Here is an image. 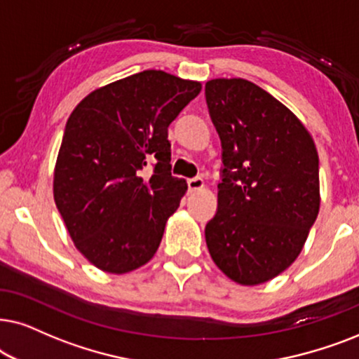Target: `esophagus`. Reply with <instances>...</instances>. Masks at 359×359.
<instances>
[{
    "label": "esophagus",
    "mask_w": 359,
    "mask_h": 359,
    "mask_svg": "<svg viewBox=\"0 0 359 359\" xmlns=\"http://www.w3.org/2000/svg\"><path fill=\"white\" fill-rule=\"evenodd\" d=\"M187 184H189L190 192H197V190H202L205 187L203 179H200V177H194V179H189Z\"/></svg>",
    "instance_id": "1"
}]
</instances>
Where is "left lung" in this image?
<instances>
[{
    "instance_id": "1",
    "label": "left lung",
    "mask_w": 359,
    "mask_h": 359,
    "mask_svg": "<svg viewBox=\"0 0 359 359\" xmlns=\"http://www.w3.org/2000/svg\"><path fill=\"white\" fill-rule=\"evenodd\" d=\"M205 97L223 149L210 256L235 283L264 284L297 259L317 219V147L285 104L245 79L208 80Z\"/></svg>"
}]
</instances>
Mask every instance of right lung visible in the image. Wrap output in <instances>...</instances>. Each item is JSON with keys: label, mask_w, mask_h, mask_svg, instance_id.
<instances>
[{"label": "right lung", "mask_w": 359, "mask_h": 359, "mask_svg": "<svg viewBox=\"0 0 359 359\" xmlns=\"http://www.w3.org/2000/svg\"><path fill=\"white\" fill-rule=\"evenodd\" d=\"M202 83L144 70L93 90L67 119L54 200L76 250L126 274L152 259L187 182L170 174L167 128ZM153 162L149 177L142 170Z\"/></svg>", "instance_id": "add662e5"}]
</instances>
